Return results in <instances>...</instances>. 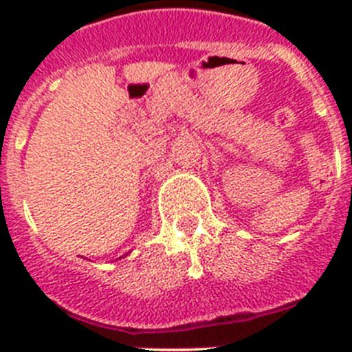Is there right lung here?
I'll list each match as a JSON object with an SVG mask.
<instances>
[{"instance_id": "obj_1", "label": "right lung", "mask_w": 352, "mask_h": 352, "mask_svg": "<svg viewBox=\"0 0 352 352\" xmlns=\"http://www.w3.org/2000/svg\"><path fill=\"white\" fill-rule=\"evenodd\" d=\"M125 256H126V254H125ZM125 256H123V257H125ZM120 259H121V257H120Z\"/></svg>"}]
</instances>
